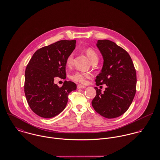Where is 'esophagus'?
I'll list each match as a JSON object with an SVG mask.
<instances>
[{"label":"esophagus","instance_id":"esophagus-1","mask_svg":"<svg viewBox=\"0 0 160 160\" xmlns=\"http://www.w3.org/2000/svg\"><path fill=\"white\" fill-rule=\"evenodd\" d=\"M77 88H78V89H85L86 87V86L79 84V85H78Z\"/></svg>","mask_w":160,"mask_h":160}]
</instances>
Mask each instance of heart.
Returning <instances> with one entry per match:
<instances>
[{
    "label": "heart",
    "mask_w": 160,
    "mask_h": 160,
    "mask_svg": "<svg viewBox=\"0 0 160 160\" xmlns=\"http://www.w3.org/2000/svg\"><path fill=\"white\" fill-rule=\"evenodd\" d=\"M85 53L88 58L90 59L92 63L98 62V56L97 52L92 48H88L85 50ZM66 63L67 67H71L73 63V54L71 53L69 55L67 58ZM89 78V74L86 72H77L72 76V79L75 81L79 82L81 83H86L87 82V79Z\"/></svg>",
    "instance_id": "1"
}]
</instances>
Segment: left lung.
<instances>
[{"mask_svg":"<svg viewBox=\"0 0 160 160\" xmlns=\"http://www.w3.org/2000/svg\"><path fill=\"white\" fill-rule=\"evenodd\" d=\"M103 59V67L97 76L96 85L106 84L103 93L95 87L93 109L111 119L124 114L132 102L136 92V71L129 53L109 40H98L96 44Z\"/></svg>","mask_w":160,"mask_h":160,"instance_id":"8db88e82","label":"left lung"}]
</instances>
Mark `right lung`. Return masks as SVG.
Here are the masks:
<instances>
[{
  "mask_svg": "<svg viewBox=\"0 0 160 160\" xmlns=\"http://www.w3.org/2000/svg\"><path fill=\"white\" fill-rule=\"evenodd\" d=\"M76 40H62L42 47L32 55L25 71L24 93L32 111L44 118H53L65 108L69 93L76 84L65 81L61 88L54 83L66 78V60L76 47Z\"/></svg>",
  "mask_w": 160,
  "mask_h": 160,
  "instance_id": "1",
  "label": "right lung"
}]
</instances>
